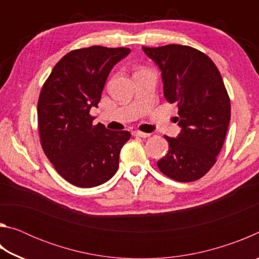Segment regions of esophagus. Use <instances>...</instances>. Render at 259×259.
Returning <instances> with one entry per match:
<instances>
[{
    "instance_id": "34e87169",
    "label": "esophagus",
    "mask_w": 259,
    "mask_h": 259,
    "mask_svg": "<svg viewBox=\"0 0 259 259\" xmlns=\"http://www.w3.org/2000/svg\"><path fill=\"white\" fill-rule=\"evenodd\" d=\"M133 135L136 136V137H142V138H147V137H150V136H151V134L142 133V131H134Z\"/></svg>"
}]
</instances>
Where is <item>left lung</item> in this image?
Instances as JSON below:
<instances>
[{
  "mask_svg": "<svg viewBox=\"0 0 259 259\" xmlns=\"http://www.w3.org/2000/svg\"><path fill=\"white\" fill-rule=\"evenodd\" d=\"M143 50L161 69L166 102L176 103L177 138L164 136L169 151L157 161L174 181L200 179L216 163L231 119V103L221 73L209 57L192 47L168 45Z\"/></svg>",
  "mask_w": 259,
  "mask_h": 259,
  "instance_id": "8db88e82",
  "label": "left lung"
}]
</instances>
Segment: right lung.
Masks as SVG:
<instances>
[{
    "mask_svg": "<svg viewBox=\"0 0 259 259\" xmlns=\"http://www.w3.org/2000/svg\"><path fill=\"white\" fill-rule=\"evenodd\" d=\"M128 48L93 46L65 55L42 87L37 103L43 151L61 177L78 187L102 185L119 168L121 148L129 131H112L90 115L98 106L114 65Z\"/></svg>",
    "mask_w": 259,
    "mask_h": 259,
    "instance_id": "right-lung-1",
    "label": "right lung"
}]
</instances>
